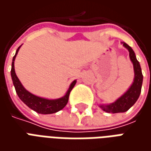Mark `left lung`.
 I'll return each instance as SVG.
<instances>
[{
    "label": "left lung",
    "mask_w": 151,
    "mask_h": 151,
    "mask_svg": "<svg viewBox=\"0 0 151 151\" xmlns=\"http://www.w3.org/2000/svg\"><path fill=\"white\" fill-rule=\"evenodd\" d=\"M121 43L125 48L128 49L129 52L130 60L133 63V70H134V78L132 85L130 86L128 91L123 95H121L120 98L117 99L114 103L109 104L99 105V108L103 111L108 113H119V112H124L128 111L138 99L142 91L143 75L139 62L137 60L136 55L132 49V47L124 42H121Z\"/></svg>",
    "instance_id": "obj_1"
}]
</instances>
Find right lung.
Wrapping results in <instances>:
<instances>
[{
    "label": "right lung",
    "instance_id": "add662e5",
    "mask_svg": "<svg viewBox=\"0 0 151 151\" xmlns=\"http://www.w3.org/2000/svg\"><path fill=\"white\" fill-rule=\"evenodd\" d=\"M21 46L18 47L14 56L13 57L11 68L12 81H13L15 91H16L18 96L27 107L32 109L33 111H36L37 113L52 114L60 111L61 109L65 107L67 103L69 101V94H70V91H72V89L73 88V86H75L77 80L73 81L72 83L69 86L68 91L65 93V95L61 98L56 99H48L42 98V97H39L37 95H33L32 93L29 92L25 89V87L22 86L21 82L19 81V79L16 75L14 70L15 58H16V56H17Z\"/></svg>",
    "mask_w": 151,
    "mask_h": 151
}]
</instances>
